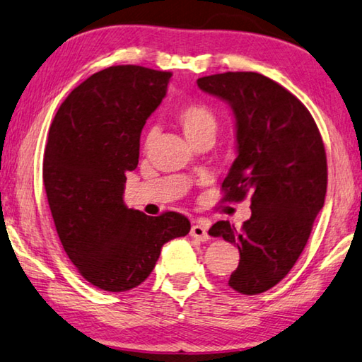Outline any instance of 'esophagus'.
Instances as JSON below:
<instances>
[{
  "label": "esophagus",
  "mask_w": 362,
  "mask_h": 362,
  "mask_svg": "<svg viewBox=\"0 0 362 362\" xmlns=\"http://www.w3.org/2000/svg\"><path fill=\"white\" fill-rule=\"evenodd\" d=\"M189 235H192V238H194V240L198 241H207L209 240V235H207V228L204 225L201 223H196L192 226V231H189Z\"/></svg>",
  "instance_id": "esophagus-1"
}]
</instances>
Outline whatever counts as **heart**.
<instances>
[{
  "mask_svg": "<svg viewBox=\"0 0 362 362\" xmlns=\"http://www.w3.org/2000/svg\"><path fill=\"white\" fill-rule=\"evenodd\" d=\"M175 121L189 144L204 137L216 139L218 131V119L216 113L204 103H189V105L180 108L179 113L175 115ZM153 136L155 134L150 132L146 142L150 144Z\"/></svg>",
  "mask_w": 362,
  "mask_h": 362,
  "instance_id": "heart-1",
  "label": "heart"
}]
</instances>
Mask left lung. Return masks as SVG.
Instances as JSON below:
<instances>
[{
  "label": "left lung",
  "instance_id": "obj_1",
  "mask_svg": "<svg viewBox=\"0 0 362 362\" xmlns=\"http://www.w3.org/2000/svg\"><path fill=\"white\" fill-rule=\"evenodd\" d=\"M198 88L228 103L236 121V159L222 183L223 199L252 194L241 230L220 220L209 235L240 249L228 284L255 296L276 286L306 246L326 198V150L303 103L260 73H218L199 78Z\"/></svg>",
  "mask_w": 362,
  "mask_h": 362
}]
</instances>
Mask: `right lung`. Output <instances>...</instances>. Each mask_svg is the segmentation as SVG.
I'll return each instance as SVG.
<instances>
[{"instance_id": "right-lung-1", "label": "right lung", "mask_w": 362, "mask_h": 362, "mask_svg": "<svg viewBox=\"0 0 362 362\" xmlns=\"http://www.w3.org/2000/svg\"><path fill=\"white\" fill-rule=\"evenodd\" d=\"M170 76L137 65L94 73L71 90L49 129L42 180L57 235L81 276L103 291L142 284L164 244L192 228L182 214L150 217L122 198L126 173L139 164L140 134Z\"/></svg>"}]
</instances>
